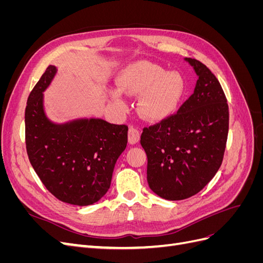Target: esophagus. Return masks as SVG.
I'll return each instance as SVG.
<instances>
[{
  "label": "esophagus",
  "mask_w": 263,
  "mask_h": 263,
  "mask_svg": "<svg viewBox=\"0 0 263 263\" xmlns=\"http://www.w3.org/2000/svg\"><path fill=\"white\" fill-rule=\"evenodd\" d=\"M140 139V134H139V130L134 128V127H129V130H128V141L129 144L132 145H135L137 144V142L139 141Z\"/></svg>",
  "instance_id": "34e87169"
}]
</instances>
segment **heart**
Returning <instances> with one entry per match:
<instances>
[{"label":"heart","mask_w":263,"mask_h":263,"mask_svg":"<svg viewBox=\"0 0 263 263\" xmlns=\"http://www.w3.org/2000/svg\"><path fill=\"white\" fill-rule=\"evenodd\" d=\"M118 90L109 92L115 108L126 113L127 104L121 93L139 97L137 110L151 123L163 122L177 112L185 93V82L177 72H168L155 63L140 61L127 68L117 81Z\"/></svg>","instance_id":"1"}]
</instances>
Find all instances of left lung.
Listing matches in <instances>:
<instances>
[{
    "label": "left lung",
    "instance_id": "8db88e82",
    "mask_svg": "<svg viewBox=\"0 0 263 263\" xmlns=\"http://www.w3.org/2000/svg\"><path fill=\"white\" fill-rule=\"evenodd\" d=\"M184 60L197 76L193 94L176 115L144 128L140 138L149 187L169 201L195 195L214 178L228 135V104L220 83L202 62Z\"/></svg>",
    "mask_w": 263,
    "mask_h": 263
}]
</instances>
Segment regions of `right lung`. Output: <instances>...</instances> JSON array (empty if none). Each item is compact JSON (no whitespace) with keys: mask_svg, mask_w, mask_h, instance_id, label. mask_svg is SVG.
I'll return each mask as SVG.
<instances>
[{"mask_svg":"<svg viewBox=\"0 0 263 263\" xmlns=\"http://www.w3.org/2000/svg\"><path fill=\"white\" fill-rule=\"evenodd\" d=\"M49 66L30 92L25 109L29 161L58 200L78 206L97 203L110 186L114 166L127 146L125 125L97 117L54 123L44 107V92L57 74Z\"/></svg>","mask_w":263,"mask_h":263,"instance_id":"obj_1","label":"right lung"}]
</instances>
